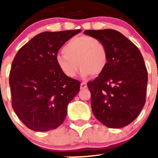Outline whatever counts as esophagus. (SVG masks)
Segmentation results:
<instances>
[{"label":"esophagus","mask_w":158,"mask_h":158,"mask_svg":"<svg viewBox=\"0 0 158 158\" xmlns=\"http://www.w3.org/2000/svg\"><path fill=\"white\" fill-rule=\"evenodd\" d=\"M87 85L86 83L82 82L81 84V89H85V88H87Z\"/></svg>","instance_id":"obj_1"}]
</instances>
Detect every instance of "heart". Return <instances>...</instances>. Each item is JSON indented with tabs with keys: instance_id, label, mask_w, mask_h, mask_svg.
<instances>
[{
	"instance_id": "1",
	"label": "heart",
	"mask_w": 158,
	"mask_h": 158,
	"mask_svg": "<svg viewBox=\"0 0 158 158\" xmlns=\"http://www.w3.org/2000/svg\"><path fill=\"white\" fill-rule=\"evenodd\" d=\"M61 51L63 55H57L55 60L61 72L68 77L76 75L78 66L81 77H88L91 74L100 75L108 64L105 44L90 36L74 37L68 40Z\"/></svg>"
}]
</instances>
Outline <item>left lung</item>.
Listing matches in <instances>:
<instances>
[{
    "label": "left lung",
    "instance_id": "8db88e82",
    "mask_svg": "<svg viewBox=\"0 0 158 158\" xmlns=\"http://www.w3.org/2000/svg\"><path fill=\"white\" fill-rule=\"evenodd\" d=\"M86 35L105 44L108 64L87 83L94 115L104 126L119 128L132 123L145 103L148 72L139 49L114 30H86Z\"/></svg>",
    "mask_w": 158,
    "mask_h": 158
}]
</instances>
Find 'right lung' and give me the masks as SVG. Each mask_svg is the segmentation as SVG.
<instances>
[{"label": "right lung", "instance_id": "obj_1", "mask_svg": "<svg viewBox=\"0 0 158 158\" xmlns=\"http://www.w3.org/2000/svg\"><path fill=\"white\" fill-rule=\"evenodd\" d=\"M81 30L43 32L16 55L10 72L12 106L27 127L36 131L58 128L68 105L80 90V81L64 75L57 65L58 50Z\"/></svg>", "mask_w": 158, "mask_h": 158}]
</instances>
